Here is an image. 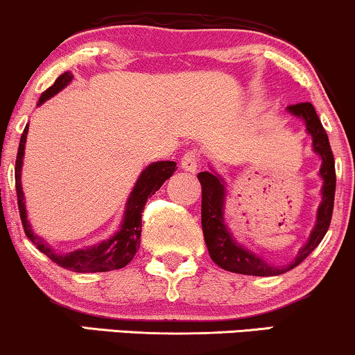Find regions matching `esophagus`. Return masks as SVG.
I'll use <instances>...</instances> for the list:
<instances>
[{"instance_id": "1", "label": "esophagus", "mask_w": 355, "mask_h": 355, "mask_svg": "<svg viewBox=\"0 0 355 355\" xmlns=\"http://www.w3.org/2000/svg\"><path fill=\"white\" fill-rule=\"evenodd\" d=\"M199 162H201V156H199L198 151H189L181 157L182 169L189 171V173H194V171L198 169Z\"/></svg>"}]
</instances>
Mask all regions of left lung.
<instances>
[{
    "label": "left lung",
    "instance_id": "1",
    "mask_svg": "<svg viewBox=\"0 0 355 355\" xmlns=\"http://www.w3.org/2000/svg\"><path fill=\"white\" fill-rule=\"evenodd\" d=\"M287 111L306 123L307 135L312 137V149L322 159V164H320L319 169V176L322 178V187H320L322 201L319 204L314 229L311 231L309 241H307L304 248L299 249L297 256L294 257L291 264H269L268 261H264L257 254H254L249 249H245L244 245L236 243L234 237L229 232L226 223H224V204H226V182H224V179L214 169L199 173L198 179L202 187L201 223L204 241H206L211 259L219 268L226 269L229 272L262 277L284 274L287 270L294 269L295 266L301 264L318 248L320 241L326 236L329 226H331L336 194V164L334 154H332L331 144H329L327 132L322 128L318 112H315L311 103L291 104Z\"/></svg>",
    "mask_w": 355,
    "mask_h": 355
}]
</instances>
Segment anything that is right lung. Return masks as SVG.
Listing matches in <instances>:
<instances>
[{"label": "right lung", "mask_w": 355, "mask_h": 355, "mask_svg": "<svg viewBox=\"0 0 355 355\" xmlns=\"http://www.w3.org/2000/svg\"><path fill=\"white\" fill-rule=\"evenodd\" d=\"M73 81V74L69 71L62 73L60 78L54 81L51 87L41 94L37 106H41L46 99L53 98L54 94L60 93L64 89L69 83ZM26 135L28 126L24 128L23 135L19 139L18 156H16V168H15V179H16V196H18V207L21 223H23L24 234L28 239L40 249L41 252L46 254L53 262H56L61 268L73 270V272H107V270L121 269L128 266L136 256L137 249L141 244V226H143V216L146 201L156 194V191L164 184L166 179L173 176L176 171V162L174 161H157L149 164L143 173L137 178L135 187H132L131 194H129L126 207H124V216L121 220V226L114 236L110 239L103 241V243L89 245L85 249H76L73 252L61 254L49 245L43 237L35 234L31 229V224L28 220L26 206H24V193L21 187V168H23V157H24V144H26Z\"/></svg>", "instance_id": "add662e5"}]
</instances>
